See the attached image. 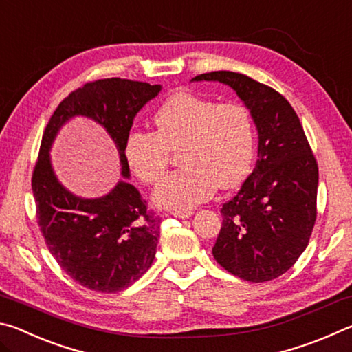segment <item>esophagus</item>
Returning <instances> with one entry per match:
<instances>
[{
  "mask_svg": "<svg viewBox=\"0 0 352 352\" xmlns=\"http://www.w3.org/2000/svg\"><path fill=\"white\" fill-rule=\"evenodd\" d=\"M170 214L174 217H178V219H188V217L192 216V211H172Z\"/></svg>",
  "mask_w": 352,
  "mask_h": 352,
  "instance_id": "esophagus-1",
  "label": "esophagus"
}]
</instances>
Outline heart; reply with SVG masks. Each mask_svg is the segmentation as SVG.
Listing matches in <instances>:
<instances>
[{
  "label": "heart",
  "instance_id": "heart-1",
  "mask_svg": "<svg viewBox=\"0 0 352 352\" xmlns=\"http://www.w3.org/2000/svg\"><path fill=\"white\" fill-rule=\"evenodd\" d=\"M157 130H132L124 155L146 184L162 182L178 152L180 170L155 189V204L186 211L216 190L233 189L250 174L254 155V122L245 105L219 104L194 93H177L155 115Z\"/></svg>",
  "mask_w": 352,
  "mask_h": 352
}]
</instances>
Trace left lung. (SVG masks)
Wrapping results in <instances>:
<instances>
[{"instance_id": "obj_1", "label": "left lung", "mask_w": 352, "mask_h": 352, "mask_svg": "<svg viewBox=\"0 0 352 352\" xmlns=\"http://www.w3.org/2000/svg\"><path fill=\"white\" fill-rule=\"evenodd\" d=\"M192 80H219L233 88L259 135L256 168L220 210L223 220L214 259L245 281H270L295 264L311 239L317 220V160L300 118L272 87L233 71H212Z\"/></svg>"}]
</instances>
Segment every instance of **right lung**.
I'll use <instances>...</instances> for the list:
<instances>
[{"label": "right lung", "instance_id": "1", "mask_svg": "<svg viewBox=\"0 0 352 352\" xmlns=\"http://www.w3.org/2000/svg\"><path fill=\"white\" fill-rule=\"evenodd\" d=\"M160 90V85L119 77L87 82L58 104L43 132L32 172L37 223L58 265L90 290L115 294L144 275L157 253L162 220L127 182H119L100 199L68 192L52 172L51 144L69 118H91L115 141L121 174L129 177L126 138L136 113Z\"/></svg>", "mask_w": 352, "mask_h": 352}]
</instances>
